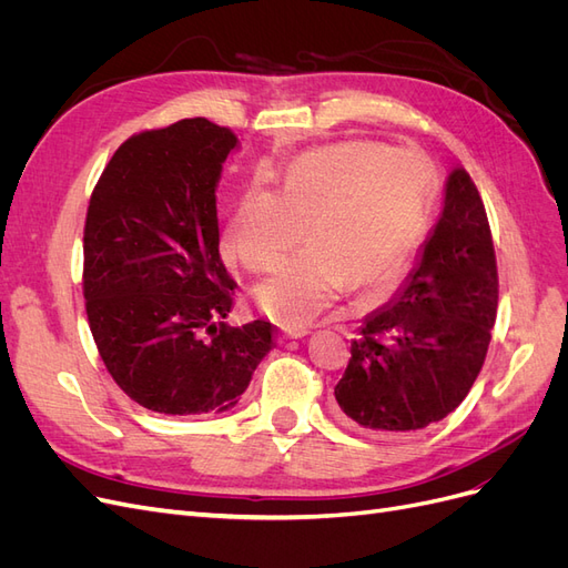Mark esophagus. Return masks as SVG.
Returning <instances> with one entry per match:
<instances>
[{"label": "esophagus", "instance_id": "esophagus-1", "mask_svg": "<svg viewBox=\"0 0 568 568\" xmlns=\"http://www.w3.org/2000/svg\"><path fill=\"white\" fill-rule=\"evenodd\" d=\"M305 334H311L305 329V326H303V329H291V326H284V329H282V338H303Z\"/></svg>", "mask_w": 568, "mask_h": 568}]
</instances>
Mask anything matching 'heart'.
Wrapping results in <instances>:
<instances>
[{"label":"heart","mask_w":568,"mask_h":568,"mask_svg":"<svg viewBox=\"0 0 568 568\" xmlns=\"http://www.w3.org/2000/svg\"><path fill=\"white\" fill-rule=\"evenodd\" d=\"M436 194L434 165L417 149L341 142L288 165L280 194L251 186L236 201L222 248L242 267L267 272L255 286L261 311L303 329L348 284L374 288L407 267L424 244Z\"/></svg>","instance_id":"heart-1"}]
</instances>
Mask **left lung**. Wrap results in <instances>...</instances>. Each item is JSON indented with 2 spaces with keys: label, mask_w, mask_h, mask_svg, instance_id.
<instances>
[{
  "label": "left lung",
  "mask_w": 568,
  "mask_h": 568,
  "mask_svg": "<svg viewBox=\"0 0 568 568\" xmlns=\"http://www.w3.org/2000/svg\"><path fill=\"white\" fill-rule=\"evenodd\" d=\"M497 317V263L484 201L455 168L417 267L351 341L334 388L343 415L369 432H417L448 417L484 367Z\"/></svg>",
  "instance_id": "obj_1"
}]
</instances>
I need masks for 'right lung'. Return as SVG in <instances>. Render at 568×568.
<instances>
[{"instance_id": "obj_1", "label": "right lung", "mask_w": 568, "mask_h": 568, "mask_svg": "<svg viewBox=\"0 0 568 568\" xmlns=\"http://www.w3.org/2000/svg\"><path fill=\"white\" fill-rule=\"evenodd\" d=\"M236 142L205 118L132 134L90 199L82 294L97 351L161 415L234 407L272 348L270 322H225L236 282L220 257L215 189Z\"/></svg>"}]
</instances>
